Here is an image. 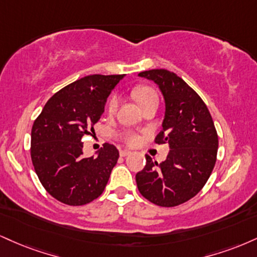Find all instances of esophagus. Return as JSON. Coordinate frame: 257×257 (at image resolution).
Listing matches in <instances>:
<instances>
[{"label":"esophagus","instance_id":"34e87169","mask_svg":"<svg viewBox=\"0 0 257 257\" xmlns=\"http://www.w3.org/2000/svg\"><path fill=\"white\" fill-rule=\"evenodd\" d=\"M128 154H131V152H129L128 150H120L119 151V156L120 157H125V156H128Z\"/></svg>","mask_w":257,"mask_h":257}]
</instances>
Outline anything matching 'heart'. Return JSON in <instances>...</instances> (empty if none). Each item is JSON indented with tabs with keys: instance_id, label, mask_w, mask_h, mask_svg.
<instances>
[{
	"instance_id": "b5f03b06",
	"label": "heart",
	"mask_w": 257,
	"mask_h": 257,
	"mask_svg": "<svg viewBox=\"0 0 257 257\" xmlns=\"http://www.w3.org/2000/svg\"><path fill=\"white\" fill-rule=\"evenodd\" d=\"M133 97L135 98V100L140 105L141 109L152 103H158V94H157V92L152 87H148V86H139V87L133 89ZM118 105L119 97L118 95H112L106 106L107 113H110V115L115 113L117 109H118ZM122 138L129 145H134L138 141V135L132 132L123 133Z\"/></svg>"
}]
</instances>
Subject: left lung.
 <instances>
[{"instance_id":"left-lung-1","label":"left lung","mask_w":257,"mask_h":257,"mask_svg":"<svg viewBox=\"0 0 257 257\" xmlns=\"http://www.w3.org/2000/svg\"><path fill=\"white\" fill-rule=\"evenodd\" d=\"M159 86L165 116L156 144H168V158L160 164L146 156V166L137 174L145 199L162 207H175L196 195L215 165L218 134L206 104L193 88L166 69L139 73Z\"/></svg>"}]
</instances>
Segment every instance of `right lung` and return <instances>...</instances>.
Masks as SVG:
<instances>
[{
  "label": "right lung",
  "instance_id": "add662e5",
  "mask_svg": "<svg viewBox=\"0 0 257 257\" xmlns=\"http://www.w3.org/2000/svg\"><path fill=\"white\" fill-rule=\"evenodd\" d=\"M122 75H88L66 86L46 101L31 132V158L45 190L69 206L101 195L119 153L104 144L97 157L82 156L81 139L93 133L105 103Z\"/></svg>",
  "mask_w": 257,
  "mask_h": 257
}]
</instances>
